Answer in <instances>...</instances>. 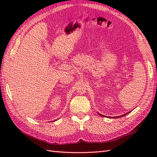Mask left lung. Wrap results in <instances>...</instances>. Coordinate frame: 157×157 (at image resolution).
I'll return each instance as SVG.
<instances>
[{
	"mask_svg": "<svg viewBox=\"0 0 157 157\" xmlns=\"http://www.w3.org/2000/svg\"><path fill=\"white\" fill-rule=\"evenodd\" d=\"M127 114H128V113H127ZM127 114H125V115H122V116H124V115H126ZM99 115H101V116H103L102 115H101V114H100V113H99ZM122 116H121V117H122ZM103 117H104V116H103Z\"/></svg>",
	"mask_w": 157,
	"mask_h": 157,
	"instance_id": "8db88e82",
	"label": "left lung"
}]
</instances>
